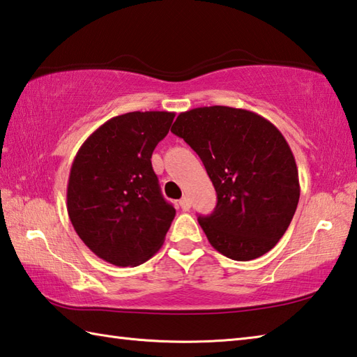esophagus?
Segmentation results:
<instances>
[{
	"label": "esophagus",
	"mask_w": 357,
	"mask_h": 357,
	"mask_svg": "<svg viewBox=\"0 0 357 357\" xmlns=\"http://www.w3.org/2000/svg\"><path fill=\"white\" fill-rule=\"evenodd\" d=\"M179 206H181V209H183V211H189L190 207H192L190 198H189V197H183V198H181V201H179Z\"/></svg>",
	"instance_id": "34e87169"
}]
</instances>
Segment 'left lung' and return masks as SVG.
I'll list each match as a JSON object with an SVG mask.
<instances>
[{"instance_id": "1", "label": "left lung", "mask_w": 357, "mask_h": 357, "mask_svg": "<svg viewBox=\"0 0 357 357\" xmlns=\"http://www.w3.org/2000/svg\"><path fill=\"white\" fill-rule=\"evenodd\" d=\"M172 132L198 154L215 187V211L198 217L209 243L243 262L268 252L300 199L296 162L280 129L246 109L209 106L181 112Z\"/></svg>"}]
</instances>
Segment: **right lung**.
I'll use <instances>...</instances> for the list:
<instances>
[{
	"label": "right lung",
	"instance_id": "1",
	"mask_svg": "<svg viewBox=\"0 0 357 357\" xmlns=\"http://www.w3.org/2000/svg\"><path fill=\"white\" fill-rule=\"evenodd\" d=\"M173 119L167 111L114 116L89 135L71 164L70 222L90 251L116 267H135L158 252L176 213L151 165Z\"/></svg>",
	"mask_w": 357,
	"mask_h": 357
}]
</instances>
